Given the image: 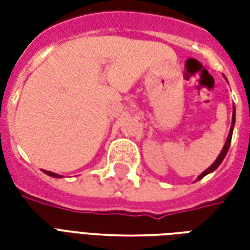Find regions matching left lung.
<instances>
[{
  "label": "left lung",
  "instance_id": "8db88e82",
  "mask_svg": "<svg viewBox=\"0 0 250 250\" xmlns=\"http://www.w3.org/2000/svg\"><path fill=\"white\" fill-rule=\"evenodd\" d=\"M234 122H236V109H233V115H231V127H230V131H229V135H228V138H226V142L225 145H224V148H222V151L220 152V155H218V158L215 159L214 163L210 166L209 168H206L204 173L199 175L198 178H197V181H199V179H202L205 177V175H208L209 173H211V171H214L215 168L218 167L221 165V162L224 161V158L226 157V154H228V150H229V147H230V142H231V135H233V128H234Z\"/></svg>",
  "mask_w": 250,
  "mask_h": 250
}]
</instances>
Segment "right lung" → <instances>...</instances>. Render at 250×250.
<instances>
[{
    "label": "right lung",
    "instance_id": "1",
    "mask_svg": "<svg viewBox=\"0 0 250 250\" xmlns=\"http://www.w3.org/2000/svg\"><path fill=\"white\" fill-rule=\"evenodd\" d=\"M44 173L48 174L49 177H55V178H62V175H59V174H56V173H52V171H46V170H44Z\"/></svg>",
    "mask_w": 250,
    "mask_h": 250
}]
</instances>
